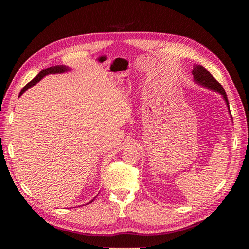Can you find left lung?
Masks as SVG:
<instances>
[{
	"mask_svg": "<svg viewBox=\"0 0 249 249\" xmlns=\"http://www.w3.org/2000/svg\"><path fill=\"white\" fill-rule=\"evenodd\" d=\"M193 75H194L196 82L202 84V86L213 89V91L218 92L219 94L223 95V97L225 98L226 103H227V106H228V108H229V102H228V98H227V94L225 92L224 88L221 87V84L217 80H216V79L212 75H211L209 71H206L205 68L201 65H195L194 70H193ZM229 112H230V110H229Z\"/></svg>",
	"mask_w": 249,
	"mask_h": 249,
	"instance_id": "8db88e82",
	"label": "left lung"
}]
</instances>
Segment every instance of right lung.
<instances>
[{
  "label": "right lung",
  "mask_w": 249,
  "mask_h": 249,
  "mask_svg": "<svg viewBox=\"0 0 249 249\" xmlns=\"http://www.w3.org/2000/svg\"><path fill=\"white\" fill-rule=\"evenodd\" d=\"M68 71V68H67L66 66H63V65H57V66H52V67L45 68V70L41 71L38 73V75H37V76L33 79V80L30 81L22 89H21L19 96H21V95H22L29 88L33 87L34 84H36L39 80H41V79H43L46 75H49V73H61V72H64V71ZM92 201H93V200H92ZM92 201H91V202H92ZM91 202H89V203H91Z\"/></svg>",
  "instance_id": "obj_1"
}]
</instances>
